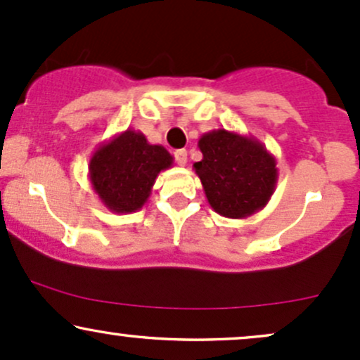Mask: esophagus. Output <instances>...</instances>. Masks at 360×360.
<instances>
[{
  "label": "esophagus",
  "mask_w": 360,
  "mask_h": 360,
  "mask_svg": "<svg viewBox=\"0 0 360 360\" xmlns=\"http://www.w3.org/2000/svg\"><path fill=\"white\" fill-rule=\"evenodd\" d=\"M174 159L179 166H186V164H188V152H186V148H179V150H176Z\"/></svg>",
  "instance_id": "1"
}]
</instances>
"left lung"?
I'll return each instance as SVG.
<instances>
[{"mask_svg":"<svg viewBox=\"0 0 360 360\" xmlns=\"http://www.w3.org/2000/svg\"><path fill=\"white\" fill-rule=\"evenodd\" d=\"M203 159L194 162L206 200L218 214L247 218L269 203L278 183L276 157L262 142L225 128L198 140Z\"/></svg>","mask_w":360,"mask_h":360,"instance_id":"1","label":"left lung"}]
</instances>
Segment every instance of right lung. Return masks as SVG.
<instances>
[{
	"label": "right lung",
	"instance_id": "add662e5",
	"mask_svg": "<svg viewBox=\"0 0 360 360\" xmlns=\"http://www.w3.org/2000/svg\"><path fill=\"white\" fill-rule=\"evenodd\" d=\"M162 146H152L131 128L103 142L89 159V181L101 203L113 213L139 212L157 176L172 166Z\"/></svg>",
	"mask_w": 360,
	"mask_h": 360
}]
</instances>
